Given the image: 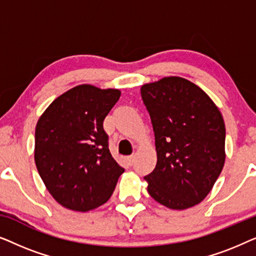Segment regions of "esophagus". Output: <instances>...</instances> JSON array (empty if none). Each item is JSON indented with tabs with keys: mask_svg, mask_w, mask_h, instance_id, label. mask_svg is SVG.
<instances>
[{
	"mask_svg": "<svg viewBox=\"0 0 256 256\" xmlns=\"http://www.w3.org/2000/svg\"><path fill=\"white\" fill-rule=\"evenodd\" d=\"M134 160H135V156H134V155L127 157V163L129 164V166H132V163H134Z\"/></svg>",
	"mask_w": 256,
	"mask_h": 256,
	"instance_id": "esophagus-1",
	"label": "esophagus"
}]
</instances>
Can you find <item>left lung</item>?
<instances>
[{"label": "left lung", "mask_w": 256, "mask_h": 256, "mask_svg": "<svg viewBox=\"0 0 256 256\" xmlns=\"http://www.w3.org/2000/svg\"><path fill=\"white\" fill-rule=\"evenodd\" d=\"M141 96L155 132L157 163L144 177L152 197L185 210L212 190L225 164L226 129L211 98L180 76L144 84Z\"/></svg>", "instance_id": "1"}]
</instances>
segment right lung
<instances>
[{
	"label": "right lung",
	"instance_id": "obj_1",
	"mask_svg": "<svg viewBox=\"0 0 256 256\" xmlns=\"http://www.w3.org/2000/svg\"><path fill=\"white\" fill-rule=\"evenodd\" d=\"M115 88L79 85L52 101L34 132V163L64 208L87 212L110 198L124 169L108 149L104 120L120 99Z\"/></svg>",
	"mask_w": 256,
	"mask_h": 256
}]
</instances>
